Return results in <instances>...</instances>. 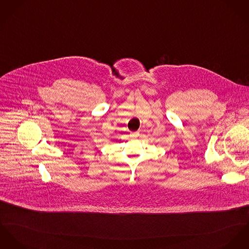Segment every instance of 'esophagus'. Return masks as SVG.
I'll use <instances>...</instances> for the list:
<instances>
[{
  "label": "esophagus",
  "instance_id": "1",
  "mask_svg": "<svg viewBox=\"0 0 249 249\" xmlns=\"http://www.w3.org/2000/svg\"><path fill=\"white\" fill-rule=\"evenodd\" d=\"M131 137H133V138H136V137H138L139 136V132H134V133H131Z\"/></svg>",
  "mask_w": 249,
  "mask_h": 249
}]
</instances>
